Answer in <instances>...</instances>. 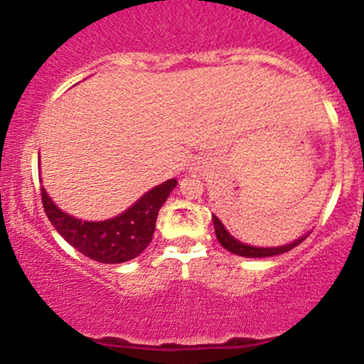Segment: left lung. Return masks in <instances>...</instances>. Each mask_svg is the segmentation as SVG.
I'll return each instance as SVG.
<instances>
[{"mask_svg":"<svg viewBox=\"0 0 364 364\" xmlns=\"http://www.w3.org/2000/svg\"><path fill=\"white\" fill-rule=\"evenodd\" d=\"M213 223H215V234H216V240L220 241V245H222L225 250L236 253V255H241V257H273V255H280V253L292 250V248L297 247L301 241L306 240V236H303V237H299V240H296L294 243L285 245V247H277V248L248 247V245L240 243L237 240H234V237L230 236L229 232H227L225 227H223V223L220 222L216 216H213Z\"/></svg>","mask_w":364,"mask_h":364,"instance_id":"8db88e82","label":"left lung"}]
</instances>
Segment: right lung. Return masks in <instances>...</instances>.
Masks as SVG:
<instances>
[{"label": "right lung", "mask_w": 364, "mask_h": 364, "mask_svg": "<svg viewBox=\"0 0 364 364\" xmlns=\"http://www.w3.org/2000/svg\"><path fill=\"white\" fill-rule=\"evenodd\" d=\"M176 179L161 183L141 197L119 216L104 222H82L56 208L42 186V204L47 218L68 245L90 259L104 264H119L135 259L151 243L156 216L167 200Z\"/></svg>", "instance_id": "obj_1"}]
</instances>
